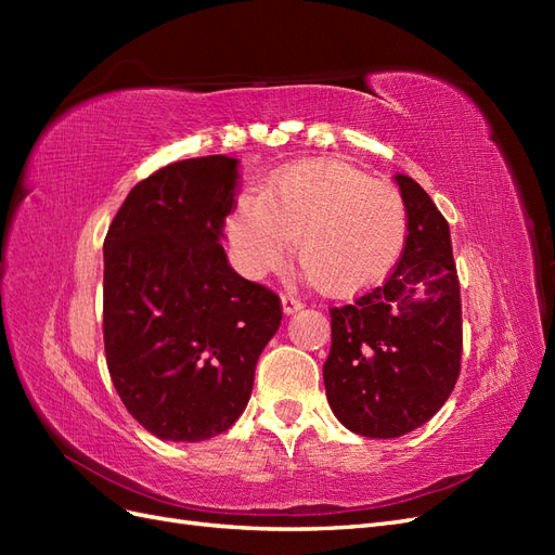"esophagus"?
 Segmentation results:
<instances>
[{
    "label": "esophagus",
    "mask_w": 555,
    "mask_h": 555,
    "mask_svg": "<svg viewBox=\"0 0 555 555\" xmlns=\"http://www.w3.org/2000/svg\"><path fill=\"white\" fill-rule=\"evenodd\" d=\"M280 300H282V312L287 314V317H289V314H296L300 308H304V304H300V300L294 298L292 294H284Z\"/></svg>",
    "instance_id": "34e87169"
}]
</instances>
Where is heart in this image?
I'll use <instances>...</instances> for the list:
<instances>
[{
	"label": "heart",
	"mask_w": 555,
	"mask_h": 555,
	"mask_svg": "<svg viewBox=\"0 0 555 555\" xmlns=\"http://www.w3.org/2000/svg\"><path fill=\"white\" fill-rule=\"evenodd\" d=\"M227 236L238 271L259 280L298 263L326 296H357L375 287L408 243V206L391 184L333 159L300 162L233 204Z\"/></svg>",
	"instance_id": "obj_1"
}]
</instances>
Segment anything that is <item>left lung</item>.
Returning a JSON list of instances; mask_svg holds the SVG:
<instances>
[{
	"label": "left lung",
	"mask_w": 555,
	"mask_h": 555,
	"mask_svg": "<svg viewBox=\"0 0 555 555\" xmlns=\"http://www.w3.org/2000/svg\"><path fill=\"white\" fill-rule=\"evenodd\" d=\"M408 206V243L391 278L331 308L326 398L363 438H400L438 412L461 373V287L449 224L410 176H396Z\"/></svg>",
	"instance_id": "left-lung-1"
}]
</instances>
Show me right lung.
<instances>
[{
	"label": "right lung",
	"mask_w": 555,
	"mask_h": 555,
	"mask_svg": "<svg viewBox=\"0 0 555 555\" xmlns=\"http://www.w3.org/2000/svg\"><path fill=\"white\" fill-rule=\"evenodd\" d=\"M238 159L164 166L129 192L104 241V347L117 396L159 440L236 424L280 328V298L229 266Z\"/></svg>",
	"instance_id": "1"
}]
</instances>
